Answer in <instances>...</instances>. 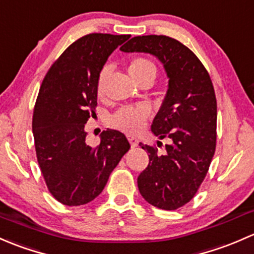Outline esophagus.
Listing matches in <instances>:
<instances>
[{
    "label": "esophagus",
    "mask_w": 254,
    "mask_h": 254,
    "mask_svg": "<svg viewBox=\"0 0 254 254\" xmlns=\"http://www.w3.org/2000/svg\"><path fill=\"white\" fill-rule=\"evenodd\" d=\"M128 140H129L130 146H132V148H135V146L138 145V143H139V140H138L135 137H132V135H128Z\"/></svg>",
    "instance_id": "1"
}]
</instances>
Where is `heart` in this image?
<instances>
[{
    "mask_svg": "<svg viewBox=\"0 0 254 254\" xmlns=\"http://www.w3.org/2000/svg\"><path fill=\"white\" fill-rule=\"evenodd\" d=\"M128 74L137 84H143L145 82H153L156 75V67L153 62L145 57H134L128 64ZM109 77V68L104 67L99 72L96 79V95L103 98L105 94L106 82ZM149 117V109L144 105L127 106L120 109L112 115L110 124L112 127L122 130V132L135 134L144 127Z\"/></svg>",
    "mask_w": 254,
    "mask_h": 254,
    "instance_id": "heart-1",
    "label": "heart"
}]
</instances>
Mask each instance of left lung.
<instances>
[{"mask_svg":"<svg viewBox=\"0 0 254 254\" xmlns=\"http://www.w3.org/2000/svg\"><path fill=\"white\" fill-rule=\"evenodd\" d=\"M125 52H148L163 62L169 89L151 125V132L167 138L165 154L142 145L149 165L138 176V188L148 203L164 210L187 204L204 181L216 146V98L208 70L187 46L166 35L134 36Z\"/></svg>","mask_w":254,"mask_h":254,"instance_id":"left-lung-1","label":"left lung"}]
</instances>
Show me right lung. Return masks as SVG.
<instances>
[{
  "mask_svg": "<svg viewBox=\"0 0 254 254\" xmlns=\"http://www.w3.org/2000/svg\"><path fill=\"white\" fill-rule=\"evenodd\" d=\"M129 35L91 33L52 64L33 112L36 159L49 192L68 206L87 204L105 187L130 145L126 135L103 130L96 146L85 142V124L98 106L96 79L114 50Z\"/></svg>",
  "mask_w": 254,
  "mask_h": 254,
  "instance_id": "right-lung-1",
  "label": "right lung"
}]
</instances>
